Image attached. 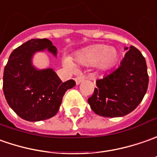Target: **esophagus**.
<instances>
[{
  "label": "esophagus",
  "instance_id": "esophagus-1",
  "mask_svg": "<svg viewBox=\"0 0 157 157\" xmlns=\"http://www.w3.org/2000/svg\"><path fill=\"white\" fill-rule=\"evenodd\" d=\"M85 79H86L85 76H77V77L75 78V82H76V84L78 85V84H80L81 82H82Z\"/></svg>",
  "mask_w": 157,
  "mask_h": 157
}]
</instances>
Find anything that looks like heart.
<instances>
[{
  "label": "heart",
  "instance_id": "heart-1",
  "mask_svg": "<svg viewBox=\"0 0 157 157\" xmlns=\"http://www.w3.org/2000/svg\"><path fill=\"white\" fill-rule=\"evenodd\" d=\"M117 52L113 48L96 44L85 48L76 55V60L81 64L92 66L97 64L101 69H107L115 64L117 60ZM64 65L71 70L75 69V65L69 58L64 59Z\"/></svg>",
  "mask_w": 157,
  "mask_h": 157
}]
</instances>
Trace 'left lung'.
<instances>
[{
	"mask_svg": "<svg viewBox=\"0 0 157 157\" xmlns=\"http://www.w3.org/2000/svg\"><path fill=\"white\" fill-rule=\"evenodd\" d=\"M148 85L145 58L136 48L131 46L118 68L96 81L97 88L88 102L96 115L104 117L124 116L140 104Z\"/></svg>",
	"mask_w": 157,
	"mask_h": 157,
	"instance_id": "1",
	"label": "left lung"
}]
</instances>
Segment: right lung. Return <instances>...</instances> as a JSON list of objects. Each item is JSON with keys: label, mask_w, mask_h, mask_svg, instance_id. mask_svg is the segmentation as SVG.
<instances>
[{"label": "right lung", "mask_w": 157, "mask_h": 157, "mask_svg": "<svg viewBox=\"0 0 157 157\" xmlns=\"http://www.w3.org/2000/svg\"><path fill=\"white\" fill-rule=\"evenodd\" d=\"M48 49L56 56V48L48 39H32L11 53L3 73V92L7 102L18 116L39 122L56 114L65 92L75 85L62 82L52 68L37 69L32 64L35 52Z\"/></svg>", "instance_id": "add662e5"}]
</instances>
